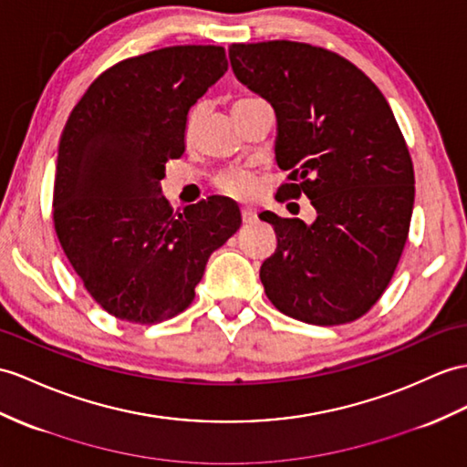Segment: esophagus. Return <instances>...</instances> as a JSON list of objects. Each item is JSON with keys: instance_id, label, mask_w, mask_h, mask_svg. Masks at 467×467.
<instances>
[{"instance_id": "esophagus-1", "label": "esophagus", "mask_w": 467, "mask_h": 467, "mask_svg": "<svg viewBox=\"0 0 467 467\" xmlns=\"http://www.w3.org/2000/svg\"><path fill=\"white\" fill-rule=\"evenodd\" d=\"M242 215H244V223H254L255 222V212L252 208H244Z\"/></svg>"}]
</instances>
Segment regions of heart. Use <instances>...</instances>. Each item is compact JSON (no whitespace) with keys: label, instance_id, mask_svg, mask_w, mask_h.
Instances as JSON below:
<instances>
[{"label":"heart","instance_id":"1","mask_svg":"<svg viewBox=\"0 0 467 467\" xmlns=\"http://www.w3.org/2000/svg\"><path fill=\"white\" fill-rule=\"evenodd\" d=\"M242 100H245V99H240L235 102H242ZM235 102H234V105H235ZM196 120H198V112H194V115H192V119H190V124H188L190 130L194 129ZM220 184L227 192V194H234V196H244V194H247V192H252V188H254L252 178L245 176V174H227V176L222 178Z\"/></svg>","mask_w":467,"mask_h":467}]
</instances>
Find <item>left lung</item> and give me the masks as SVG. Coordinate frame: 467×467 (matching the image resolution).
<instances>
[{
  "label": "left lung",
  "instance_id": "left-lung-1",
  "mask_svg": "<svg viewBox=\"0 0 467 467\" xmlns=\"http://www.w3.org/2000/svg\"><path fill=\"white\" fill-rule=\"evenodd\" d=\"M237 81L275 110V161L289 170L277 200H311L305 223L261 212L277 249L259 269L269 301L309 325L358 319L402 255L414 168L384 95L343 57L297 41L230 45Z\"/></svg>",
  "mask_w": 467,
  "mask_h": 467
}]
</instances>
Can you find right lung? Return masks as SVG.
Segmentation results:
<instances>
[{"instance_id":"1","label":"right lung","mask_w":467,"mask_h":467,"mask_svg":"<svg viewBox=\"0 0 467 467\" xmlns=\"http://www.w3.org/2000/svg\"><path fill=\"white\" fill-rule=\"evenodd\" d=\"M225 71L215 45L132 57L95 78L65 124L55 232L85 289L120 321L184 311L210 255L240 230L234 200L210 196L174 213L161 184L184 152L188 110Z\"/></svg>"}]
</instances>
